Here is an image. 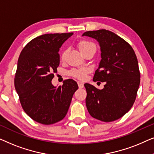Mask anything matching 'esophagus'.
<instances>
[{
    "mask_svg": "<svg viewBox=\"0 0 154 154\" xmlns=\"http://www.w3.org/2000/svg\"><path fill=\"white\" fill-rule=\"evenodd\" d=\"M78 85H79V88H83L84 87L83 83H82V82H81V81H78Z\"/></svg>",
    "mask_w": 154,
    "mask_h": 154,
    "instance_id": "34e87169",
    "label": "esophagus"
}]
</instances>
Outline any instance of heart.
<instances>
[{
	"label": "heart",
	"mask_w": 154,
	"mask_h": 154,
	"mask_svg": "<svg viewBox=\"0 0 154 154\" xmlns=\"http://www.w3.org/2000/svg\"><path fill=\"white\" fill-rule=\"evenodd\" d=\"M78 48L80 51L81 52V53H83L88 50H93L95 51L96 50V47L95 45L92 42L88 41H85V40H83V41H79L78 43ZM64 56L65 54L64 52H63L62 54V59L64 60ZM88 72V69L87 68H81V69H73L70 71V75H72L73 77L77 78L79 79H81L83 80L85 78V75L87 74V73Z\"/></svg>",
	"instance_id": "heart-1"
}]
</instances>
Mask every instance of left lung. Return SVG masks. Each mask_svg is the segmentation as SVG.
<instances>
[{"label": "left lung", "instance_id": "left-lung-1", "mask_svg": "<svg viewBox=\"0 0 154 154\" xmlns=\"http://www.w3.org/2000/svg\"><path fill=\"white\" fill-rule=\"evenodd\" d=\"M83 36L95 39L101 50V60L94 81L105 82L102 90L85 83V104L94 119L116 121L132 108L140 83L137 56L132 48L116 33L106 29L86 31Z\"/></svg>", "mask_w": 154, "mask_h": 154}]
</instances>
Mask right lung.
<instances>
[{"label": "right lung", "mask_w": 154, "mask_h": 154, "mask_svg": "<svg viewBox=\"0 0 154 154\" xmlns=\"http://www.w3.org/2000/svg\"><path fill=\"white\" fill-rule=\"evenodd\" d=\"M73 34L40 35L31 40L19 57L14 88L25 113L38 123L50 125L64 119L79 88L73 79L57 88L52 84L60 64V48Z\"/></svg>", "instance_id": "1"}]
</instances>
